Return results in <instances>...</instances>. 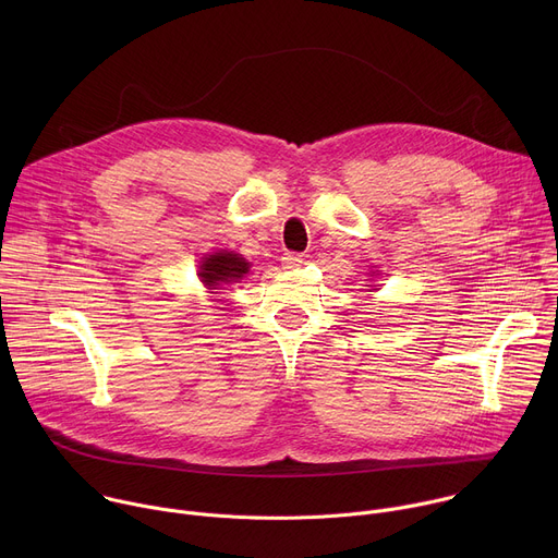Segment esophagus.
Segmentation results:
<instances>
[{"label": "esophagus", "mask_w": 558, "mask_h": 558, "mask_svg": "<svg viewBox=\"0 0 558 558\" xmlns=\"http://www.w3.org/2000/svg\"><path fill=\"white\" fill-rule=\"evenodd\" d=\"M302 260H304L302 254H291V252H287V254L282 256V267H284V269H295V267H300Z\"/></svg>", "instance_id": "34e87169"}]
</instances>
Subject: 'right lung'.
<instances>
[{
    "instance_id": "obj_1",
    "label": "right lung",
    "mask_w": 558,
    "mask_h": 558,
    "mask_svg": "<svg viewBox=\"0 0 558 558\" xmlns=\"http://www.w3.org/2000/svg\"><path fill=\"white\" fill-rule=\"evenodd\" d=\"M250 267L252 265L241 254L222 250L201 260L198 276H201V282L207 289H211L209 293H218L216 289H225L227 284L241 282L250 274Z\"/></svg>"
}]
</instances>
